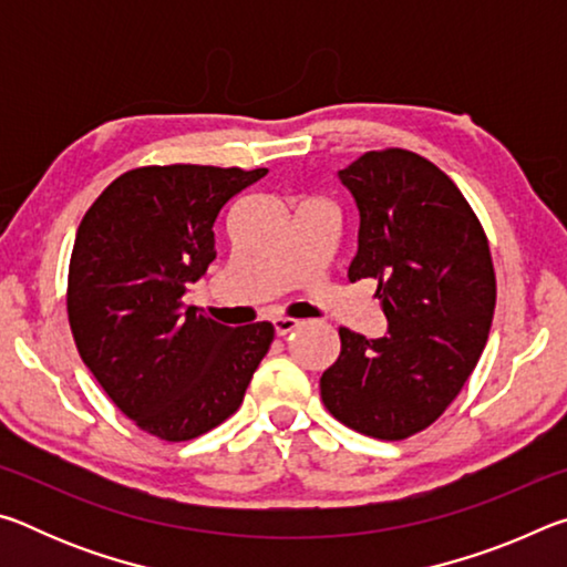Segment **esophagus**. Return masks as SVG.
Returning <instances> with one entry per match:
<instances>
[{
	"label": "esophagus",
	"instance_id": "obj_1",
	"mask_svg": "<svg viewBox=\"0 0 567 567\" xmlns=\"http://www.w3.org/2000/svg\"><path fill=\"white\" fill-rule=\"evenodd\" d=\"M272 328H275L277 338H285V334H290L292 330L300 328V322L290 320V318H275V320H272Z\"/></svg>",
	"mask_w": 567,
	"mask_h": 567
}]
</instances>
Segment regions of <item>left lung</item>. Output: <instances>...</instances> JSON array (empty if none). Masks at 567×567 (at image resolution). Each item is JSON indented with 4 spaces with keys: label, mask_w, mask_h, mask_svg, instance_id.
Wrapping results in <instances>:
<instances>
[{
    "label": "left lung",
    "mask_w": 567,
    "mask_h": 567,
    "mask_svg": "<svg viewBox=\"0 0 567 567\" xmlns=\"http://www.w3.org/2000/svg\"><path fill=\"white\" fill-rule=\"evenodd\" d=\"M338 179L360 215L348 277L378 282L388 332L342 328L320 395L358 433L402 440L443 415L475 370L495 310L491 247L455 182L415 152H368Z\"/></svg>",
    "instance_id": "obj_1"
}]
</instances>
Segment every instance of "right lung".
<instances>
[{"instance_id":"1","label":"right lung","mask_w":567,"mask_h":567,"mask_svg":"<svg viewBox=\"0 0 567 567\" xmlns=\"http://www.w3.org/2000/svg\"><path fill=\"white\" fill-rule=\"evenodd\" d=\"M267 169L169 165L124 172L84 215L66 312L76 350L124 415L182 443L239 408L275 328H227L182 295L215 260V219Z\"/></svg>"}]
</instances>
